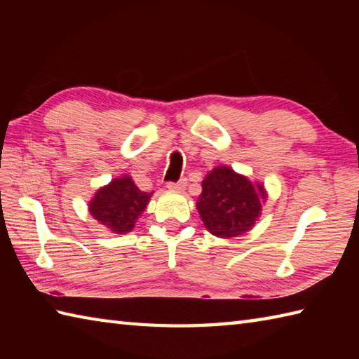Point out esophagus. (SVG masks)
Returning a JSON list of instances; mask_svg holds the SVG:
<instances>
[{
	"label": "esophagus",
	"instance_id": "esophagus-1",
	"mask_svg": "<svg viewBox=\"0 0 359 359\" xmlns=\"http://www.w3.org/2000/svg\"><path fill=\"white\" fill-rule=\"evenodd\" d=\"M187 184H188L187 179H180L179 182H168L166 187L170 189H174V191H182V189L187 188Z\"/></svg>",
	"mask_w": 359,
	"mask_h": 359
}]
</instances>
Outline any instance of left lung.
Segmentation results:
<instances>
[{
  "label": "left lung",
  "instance_id": "obj_1",
  "mask_svg": "<svg viewBox=\"0 0 359 359\" xmlns=\"http://www.w3.org/2000/svg\"><path fill=\"white\" fill-rule=\"evenodd\" d=\"M264 187L253 185L231 168H215L202 182L196 207L208 231L219 238H236L247 233L261 215Z\"/></svg>",
  "mask_w": 359,
  "mask_h": 359
}]
</instances>
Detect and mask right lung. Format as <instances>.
<instances>
[{
	"label": "right lung",
	"mask_w": 359,
	"mask_h": 359,
	"mask_svg": "<svg viewBox=\"0 0 359 359\" xmlns=\"http://www.w3.org/2000/svg\"><path fill=\"white\" fill-rule=\"evenodd\" d=\"M151 194L142 191L131 177L123 175L98 189L94 201L89 203V211L109 231L125 234L133 230L137 217L147 208Z\"/></svg>",
	"instance_id": "1"
}]
</instances>
